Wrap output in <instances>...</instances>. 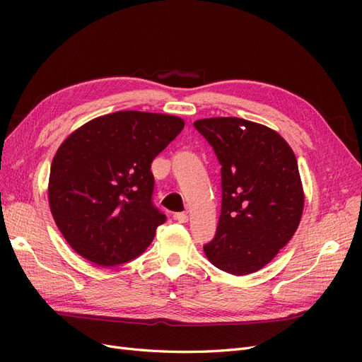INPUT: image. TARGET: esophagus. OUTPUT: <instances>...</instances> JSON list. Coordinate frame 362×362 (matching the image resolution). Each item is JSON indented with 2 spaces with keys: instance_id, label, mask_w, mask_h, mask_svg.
Masks as SVG:
<instances>
[{
  "instance_id": "obj_1",
  "label": "esophagus",
  "mask_w": 362,
  "mask_h": 362,
  "mask_svg": "<svg viewBox=\"0 0 362 362\" xmlns=\"http://www.w3.org/2000/svg\"><path fill=\"white\" fill-rule=\"evenodd\" d=\"M173 218H175V221H177V222H180V223H185V222L189 221V216L185 214V213H175V214H173Z\"/></svg>"
}]
</instances>
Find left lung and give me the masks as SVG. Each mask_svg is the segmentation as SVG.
I'll list each match as a JSON object with an SVG mask.
<instances>
[{
  "label": "left lung",
  "instance_id": "8db88e82",
  "mask_svg": "<svg viewBox=\"0 0 362 362\" xmlns=\"http://www.w3.org/2000/svg\"><path fill=\"white\" fill-rule=\"evenodd\" d=\"M221 163L222 210L204 252L231 275H249L276 257L299 226L303 190L294 152L276 131L240 117L196 120Z\"/></svg>",
  "mask_w": 362,
  "mask_h": 362
}]
</instances>
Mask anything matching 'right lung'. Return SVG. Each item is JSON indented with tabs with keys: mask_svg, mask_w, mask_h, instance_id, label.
Instances as JSON below:
<instances>
[{
	"mask_svg": "<svg viewBox=\"0 0 362 362\" xmlns=\"http://www.w3.org/2000/svg\"><path fill=\"white\" fill-rule=\"evenodd\" d=\"M184 128L170 115L116 112L84 124L54 156L48 201L69 246L101 267L144 254L166 222L151 163Z\"/></svg>",
	"mask_w": 362,
	"mask_h": 362,
	"instance_id": "obj_1",
	"label": "right lung"
}]
</instances>
